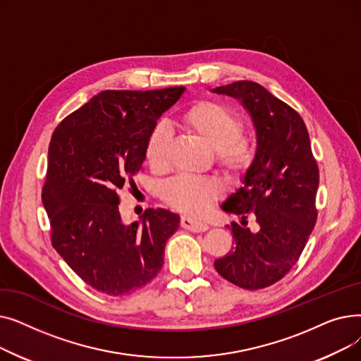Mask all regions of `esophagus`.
I'll list each match as a JSON object with an SVG mask.
<instances>
[{
  "instance_id": "1",
  "label": "esophagus",
  "mask_w": 361,
  "mask_h": 361,
  "mask_svg": "<svg viewBox=\"0 0 361 361\" xmlns=\"http://www.w3.org/2000/svg\"><path fill=\"white\" fill-rule=\"evenodd\" d=\"M181 226L184 230H188V231H193V233H203L206 231L207 228H209V225H207V222L202 221V219H197V218H192V216H181Z\"/></svg>"
}]
</instances>
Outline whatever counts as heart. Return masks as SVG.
Wrapping results in <instances>:
<instances>
[{"mask_svg":"<svg viewBox=\"0 0 361 361\" xmlns=\"http://www.w3.org/2000/svg\"><path fill=\"white\" fill-rule=\"evenodd\" d=\"M183 121L211 145L221 168L233 178L243 177L253 166L257 157L255 140L243 131V118L231 106L218 101H200L188 106ZM173 131L165 121L150 130L145 159L152 169H162L168 161ZM216 180L193 176H178L164 187V200L185 215H200L219 195Z\"/></svg>","mask_w":361,"mask_h":361,"instance_id":"1","label":"heart"}]
</instances>
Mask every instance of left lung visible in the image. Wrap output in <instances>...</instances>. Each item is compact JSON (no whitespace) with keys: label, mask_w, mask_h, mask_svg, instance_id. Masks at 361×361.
Returning <instances> with one entry per match:
<instances>
[{"label":"left lung","mask_w":361,"mask_h":361,"mask_svg":"<svg viewBox=\"0 0 361 361\" xmlns=\"http://www.w3.org/2000/svg\"><path fill=\"white\" fill-rule=\"evenodd\" d=\"M214 92L237 98L250 112L257 135V157L244 185L221 206L241 216V225H226L234 247L214 264L237 287L267 288L295 267L314 228L319 168L307 127L288 104L250 80ZM249 216L257 219L256 232L247 228Z\"/></svg>","instance_id":"left-lung-1"}]
</instances>
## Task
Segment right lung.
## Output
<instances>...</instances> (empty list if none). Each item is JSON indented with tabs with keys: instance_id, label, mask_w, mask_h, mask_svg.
Wrapping results in <instances>:
<instances>
[{
	"instance_id": "1",
	"label": "right lung",
	"mask_w": 361,
	"mask_h": 361,
	"mask_svg": "<svg viewBox=\"0 0 361 361\" xmlns=\"http://www.w3.org/2000/svg\"><path fill=\"white\" fill-rule=\"evenodd\" d=\"M184 90H104L52 133L42 187L52 247L99 293L128 294L162 268L180 216L150 207L140 222L124 224L118 193L135 184L150 130Z\"/></svg>"
}]
</instances>
